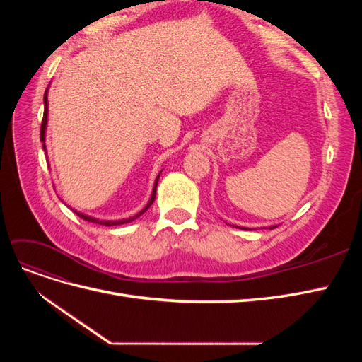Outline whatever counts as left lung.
Segmentation results:
<instances>
[{
	"mask_svg": "<svg viewBox=\"0 0 362 362\" xmlns=\"http://www.w3.org/2000/svg\"><path fill=\"white\" fill-rule=\"evenodd\" d=\"M272 228H276V226H270V229H272Z\"/></svg>",
	"mask_w": 362,
	"mask_h": 362,
	"instance_id": "8db88e82",
	"label": "left lung"
}]
</instances>
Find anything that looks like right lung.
I'll return each instance as SVG.
<instances>
[{
    "label": "right lung",
    "mask_w": 362,
    "mask_h": 362,
    "mask_svg": "<svg viewBox=\"0 0 362 362\" xmlns=\"http://www.w3.org/2000/svg\"><path fill=\"white\" fill-rule=\"evenodd\" d=\"M47 92H48V89H47ZM47 92H45V96H43V103H45V110H43V119H42V125H40V141H45V129H47V119H48V100H47ZM43 149H45V144H43ZM158 178H160V175L157 177V180H156V184H154V189H152V196H151V199H149V202L146 204V206L144 208V210H141L140 213H137L136 216H133V217H129V218H122V221H98V218H93V217H89V216H86V214H83V213H78V211H75L76 214H78L81 218H84V221H87V222H93V223H98V225H105V226H113V225H124V223H128V222H131V221H134V218H137L139 216H141L144 214L148 208L152 205V202H154V199H156V193H157V184H158Z\"/></svg>",
    "instance_id": "1"
}]
</instances>
